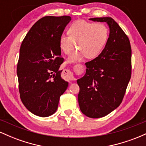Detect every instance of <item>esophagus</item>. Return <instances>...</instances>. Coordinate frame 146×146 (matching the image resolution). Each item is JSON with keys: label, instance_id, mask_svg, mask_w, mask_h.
Returning <instances> with one entry per match:
<instances>
[{"label": "esophagus", "instance_id": "obj_1", "mask_svg": "<svg viewBox=\"0 0 146 146\" xmlns=\"http://www.w3.org/2000/svg\"><path fill=\"white\" fill-rule=\"evenodd\" d=\"M64 79L66 80H67V81L73 80L74 79V78H73V74L71 71H68V70H66V71L64 72Z\"/></svg>", "mask_w": 146, "mask_h": 146}]
</instances>
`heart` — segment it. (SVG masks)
<instances>
[{
	"mask_svg": "<svg viewBox=\"0 0 146 146\" xmlns=\"http://www.w3.org/2000/svg\"><path fill=\"white\" fill-rule=\"evenodd\" d=\"M68 36L62 35L60 47L66 55L71 54L77 42L78 49L70 56L68 62H73L86 56L93 59L98 56L109 38V29L104 24H95L85 21L74 22L68 30Z\"/></svg>",
	"mask_w": 146,
	"mask_h": 146,
	"instance_id": "obj_1",
	"label": "heart"
}]
</instances>
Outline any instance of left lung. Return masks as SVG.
<instances>
[{
  "mask_svg": "<svg viewBox=\"0 0 146 146\" xmlns=\"http://www.w3.org/2000/svg\"><path fill=\"white\" fill-rule=\"evenodd\" d=\"M110 28L108 40L98 57L85 64L86 74L77 80L82 113L100 118L116 109L123 100L131 78V46L124 31L112 18H93Z\"/></svg>",
  "mask_w": 146,
  "mask_h": 146,
  "instance_id": "obj_1",
  "label": "left lung"
}]
</instances>
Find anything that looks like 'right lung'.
Returning <instances> with one entry per match:
<instances>
[{
  "instance_id": "add662e5",
  "label": "right lung",
  "mask_w": 146,
  "mask_h": 146,
  "mask_svg": "<svg viewBox=\"0 0 146 146\" xmlns=\"http://www.w3.org/2000/svg\"><path fill=\"white\" fill-rule=\"evenodd\" d=\"M69 16H45L30 29L22 42L17 65L18 88L25 106L37 116L46 117L58 109L68 82L61 78L60 38Z\"/></svg>"
}]
</instances>
